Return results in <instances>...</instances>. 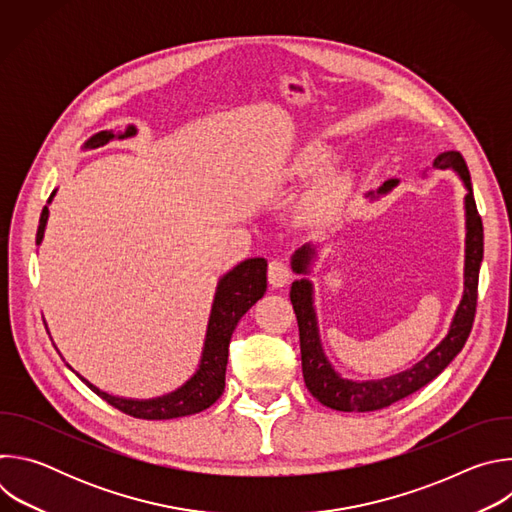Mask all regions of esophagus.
<instances>
[{"label":"esophagus","mask_w":512,"mask_h":512,"mask_svg":"<svg viewBox=\"0 0 512 512\" xmlns=\"http://www.w3.org/2000/svg\"><path fill=\"white\" fill-rule=\"evenodd\" d=\"M289 277H291V269H289L287 261H283V259L269 261L267 279H269L271 287H283L289 281Z\"/></svg>","instance_id":"1"}]
</instances>
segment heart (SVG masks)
<instances>
[{"label":"heart","mask_w":512,"mask_h":512,"mask_svg":"<svg viewBox=\"0 0 512 512\" xmlns=\"http://www.w3.org/2000/svg\"><path fill=\"white\" fill-rule=\"evenodd\" d=\"M332 162V152L322 143H314L310 148L302 154L296 172L300 176H314L320 174L322 170L328 168V164ZM348 186V180L344 174H330L328 178H324V182L320 184V188L316 190L312 202H310V212L314 216H328L334 212V208L338 206L340 198L344 196Z\"/></svg>","instance_id":"obj_1"}]
</instances>
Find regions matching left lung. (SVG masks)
<instances>
[{
  "label": "left lung",
  "instance_id": "8db88e82",
  "mask_svg": "<svg viewBox=\"0 0 512 512\" xmlns=\"http://www.w3.org/2000/svg\"><path fill=\"white\" fill-rule=\"evenodd\" d=\"M435 168H454L462 176L468 194H466V287L464 298L460 302V308L456 312V318L452 322L450 334L446 340L437 346L433 352H429L413 369L381 379L371 383H352L346 379H340L334 369L328 364L320 338H318V326H316V314L312 308V285L310 281H294L291 283L289 298L294 304V312L298 318L300 328V350H302V373L308 391L326 407L336 411H377L391 407L393 403L413 395L421 387H425L429 381H433L440 375L448 364L454 360V356L464 348L474 316H476V304H478V273L484 253V231H482V218L476 208V200L472 194V180L470 170L466 166V160L460 152H444L437 156L433 162ZM397 186V180H389L383 184L381 192L391 190ZM310 259V249L304 247L294 257V269L298 273L306 271Z\"/></svg>",
  "mask_w": 512,
  "mask_h": 512
}]
</instances>
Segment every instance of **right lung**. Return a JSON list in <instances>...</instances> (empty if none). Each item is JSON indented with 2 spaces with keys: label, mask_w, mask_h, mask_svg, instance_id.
Segmentation results:
<instances>
[{
  "label": "right lung",
  "mask_w": 512,
  "mask_h": 512,
  "mask_svg": "<svg viewBox=\"0 0 512 512\" xmlns=\"http://www.w3.org/2000/svg\"><path fill=\"white\" fill-rule=\"evenodd\" d=\"M133 133H135V127H127L123 137H129ZM113 137L115 135L111 131H101L95 137H91L87 145L89 148H99V145H105ZM52 196H54V192L50 194L48 202L52 200ZM46 221H48V208L44 206L42 214H40L38 233H36V245H40V241L44 237ZM265 289H267V261L261 257L243 261L241 265H237L233 271H229L221 279V283H218V289H216L214 304H212V314H210V322H208L200 369L182 389H178L172 395L152 399V401L119 399V397L99 391L95 385H91L81 375L79 377L103 401H107L115 409L131 415V417H137V419L158 421V419H174V417H184V415L204 411L223 395L231 336H233L239 320L247 314V310L251 306H255L257 300L263 298Z\"/></svg>",
  "instance_id": "obj_1"
}]
</instances>
